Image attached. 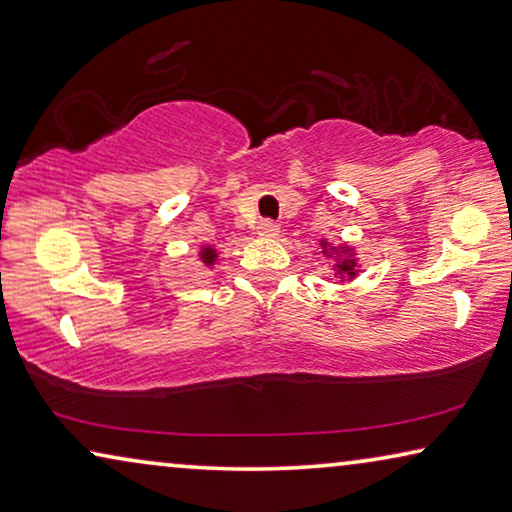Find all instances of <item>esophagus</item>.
Returning a JSON list of instances; mask_svg holds the SVG:
<instances>
[{"mask_svg": "<svg viewBox=\"0 0 512 512\" xmlns=\"http://www.w3.org/2000/svg\"><path fill=\"white\" fill-rule=\"evenodd\" d=\"M257 234L264 236V239H276L280 234V225L273 223V220H262V223L257 225Z\"/></svg>", "mask_w": 512, "mask_h": 512, "instance_id": "esophagus-1", "label": "esophagus"}]
</instances>
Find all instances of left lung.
<instances>
[{"mask_svg":"<svg viewBox=\"0 0 512 512\" xmlns=\"http://www.w3.org/2000/svg\"><path fill=\"white\" fill-rule=\"evenodd\" d=\"M319 246H322V255L329 259L335 278L340 282L354 280L358 276V259H356L354 248L349 246V243H340V246H335V243L322 239L319 241Z\"/></svg>","mask_w":512,"mask_h":512,"instance_id":"8db88e82","label":"left lung"}]
</instances>
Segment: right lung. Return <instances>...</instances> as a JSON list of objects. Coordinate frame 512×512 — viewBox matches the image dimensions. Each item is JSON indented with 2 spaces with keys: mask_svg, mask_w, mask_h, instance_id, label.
Listing matches in <instances>:
<instances>
[{
  "mask_svg": "<svg viewBox=\"0 0 512 512\" xmlns=\"http://www.w3.org/2000/svg\"><path fill=\"white\" fill-rule=\"evenodd\" d=\"M197 255H200V262L207 266V269H213V264L218 262V250L213 246H202L200 253H197Z\"/></svg>",
  "mask_w": 512,
  "mask_h": 512,
  "instance_id": "1",
  "label": "right lung"
}]
</instances>
